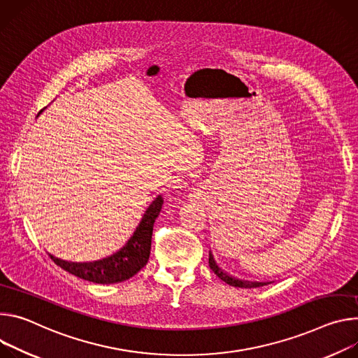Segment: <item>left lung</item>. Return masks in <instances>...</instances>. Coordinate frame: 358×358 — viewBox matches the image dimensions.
Segmentation results:
<instances>
[{"label":"left lung","instance_id":"8db88e82","mask_svg":"<svg viewBox=\"0 0 358 358\" xmlns=\"http://www.w3.org/2000/svg\"><path fill=\"white\" fill-rule=\"evenodd\" d=\"M209 266H210V268L213 270V273L219 277V279H222L224 283H227V285H230V286H234V287L252 289V287H262V286H264V285H268V283H262V282H260V283H259V282H245V280H239V279H236V277L229 275L227 273H224V271L216 264L212 252H209Z\"/></svg>","mask_w":358,"mask_h":358}]
</instances>
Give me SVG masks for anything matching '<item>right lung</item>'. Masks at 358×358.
Masks as SVG:
<instances>
[{"mask_svg":"<svg viewBox=\"0 0 358 358\" xmlns=\"http://www.w3.org/2000/svg\"><path fill=\"white\" fill-rule=\"evenodd\" d=\"M43 112V110H41ZM164 205V197L159 194L156 199L146 209L141 223L131 236L128 243L116 253L102 260L91 263H73L65 262L50 255L55 264H58L65 271L98 285H112L121 283L132 275H135L149 260L152 230L153 223L161 212Z\"/></svg>","mask_w":358,"mask_h":358,"instance_id":"add662e5","label":"right lung"}]
</instances>
